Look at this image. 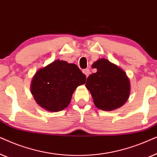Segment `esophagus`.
Returning <instances> with one entry per match:
<instances>
[{
    "mask_svg": "<svg viewBox=\"0 0 157 157\" xmlns=\"http://www.w3.org/2000/svg\"><path fill=\"white\" fill-rule=\"evenodd\" d=\"M83 73L86 75V78H87V77L89 76L90 73H91V72H90V70L89 69V68H87V69L83 70Z\"/></svg>",
    "mask_w": 157,
    "mask_h": 157,
    "instance_id": "34e87169",
    "label": "esophagus"
}]
</instances>
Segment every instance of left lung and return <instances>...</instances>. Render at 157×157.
Wrapping results in <instances>:
<instances>
[{
  "label": "left lung",
  "instance_id": "8db88e82",
  "mask_svg": "<svg viewBox=\"0 0 157 157\" xmlns=\"http://www.w3.org/2000/svg\"><path fill=\"white\" fill-rule=\"evenodd\" d=\"M97 71L87 78L86 87L98 109L112 111L123 106L129 97L130 82L126 73L107 59L94 62Z\"/></svg>",
  "mask_w": 157,
  "mask_h": 157
}]
</instances>
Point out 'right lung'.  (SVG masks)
Instances as JSON below:
<instances>
[{
    "instance_id": "add662e5",
    "label": "right lung",
    "mask_w": 157,
    "mask_h": 157,
    "mask_svg": "<svg viewBox=\"0 0 157 157\" xmlns=\"http://www.w3.org/2000/svg\"><path fill=\"white\" fill-rule=\"evenodd\" d=\"M86 78L76 64L56 60L36 73L31 81V94L40 107L48 111H60L68 106L74 91L84 84Z\"/></svg>"
}]
</instances>
